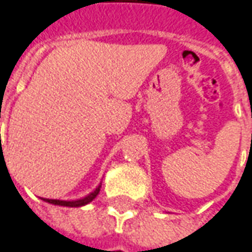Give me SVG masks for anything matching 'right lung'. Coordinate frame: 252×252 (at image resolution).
<instances>
[{
    "mask_svg": "<svg viewBox=\"0 0 252 252\" xmlns=\"http://www.w3.org/2000/svg\"><path fill=\"white\" fill-rule=\"evenodd\" d=\"M100 189H101V185H98L95 188V190L92 191L90 194H87L86 197L79 199V200H71V202H67V200H55V199H42V200L52 203V204H58V206H64V207H80V206H84V204L92 202L94 197L100 193Z\"/></svg>",
    "mask_w": 252,
    "mask_h": 252,
    "instance_id": "right-lung-1",
    "label": "right lung"
}]
</instances>
